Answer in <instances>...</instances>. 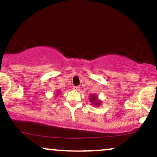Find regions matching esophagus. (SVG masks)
Here are the masks:
<instances>
[{"mask_svg": "<svg viewBox=\"0 0 157 157\" xmlns=\"http://www.w3.org/2000/svg\"><path fill=\"white\" fill-rule=\"evenodd\" d=\"M73 90H74V91H79V87L78 86H73Z\"/></svg>", "mask_w": 157, "mask_h": 157, "instance_id": "obj_1", "label": "esophagus"}]
</instances>
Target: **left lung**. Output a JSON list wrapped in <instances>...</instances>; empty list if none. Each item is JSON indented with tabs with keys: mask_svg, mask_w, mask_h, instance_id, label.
I'll return each mask as SVG.
<instances>
[{
	"mask_svg": "<svg viewBox=\"0 0 157 157\" xmlns=\"http://www.w3.org/2000/svg\"><path fill=\"white\" fill-rule=\"evenodd\" d=\"M90 102L93 104L94 106H98L99 105H101V102L99 100H98V97L95 96V95H90Z\"/></svg>",
	"mask_w": 157,
	"mask_h": 157,
	"instance_id": "1",
	"label": "left lung"
}]
</instances>
